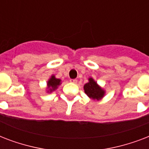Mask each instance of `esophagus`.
Wrapping results in <instances>:
<instances>
[{
    "label": "esophagus",
    "mask_w": 149,
    "mask_h": 149,
    "mask_svg": "<svg viewBox=\"0 0 149 149\" xmlns=\"http://www.w3.org/2000/svg\"><path fill=\"white\" fill-rule=\"evenodd\" d=\"M70 83H72V84H77V79H70Z\"/></svg>",
    "instance_id": "1"
}]
</instances>
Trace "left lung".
Returning a JSON list of instances; mask_svg holds the SVG:
<instances>
[{
	"mask_svg": "<svg viewBox=\"0 0 149 149\" xmlns=\"http://www.w3.org/2000/svg\"><path fill=\"white\" fill-rule=\"evenodd\" d=\"M89 82L84 85V92L89 97L93 100H100L104 97L105 94V91L102 89L97 84V82L93 78H89Z\"/></svg>",
	"mask_w": 149,
	"mask_h": 149,
	"instance_id": "1",
	"label": "left lung"
}]
</instances>
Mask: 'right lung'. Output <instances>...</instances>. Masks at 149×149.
<instances>
[{
    "mask_svg": "<svg viewBox=\"0 0 149 149\" xmlns=\"http://www.w3.org/2000/svg\"><path fill=\"white\" fill-rule=\"evenodd\" d=\"M60 84L61 79H57V78H56V77H55L54 75H52L47 82V92L48 93H52V91H56Z\"/></svg>",
    "mask_w": 149,
    "mask_h": 149,
    "instance_id": "right-lung-1",
    "label": "right lung"
}]
</instances>
